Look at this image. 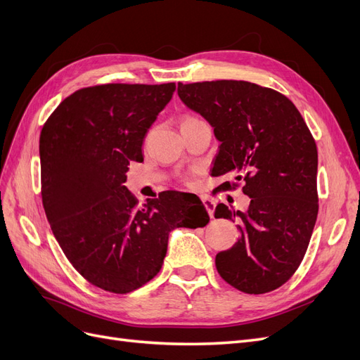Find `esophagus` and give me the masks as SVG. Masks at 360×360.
I'll return each mask as SVG.
<instances>
[{
    "instance_id": "34e87169",
    "label": "esophagus",
    "mask_w": 360,
    "mask_h": 360,
    "mask_svg": "<svg viewBox=\"0 0 360 360\" xmlns=\"http://www.w3.org/2000/svg\"><path fill=\"white\" fill-rule=\"evenodd\" d=\"M202 200H203V205H205V207H206V210H207L209 217L212 218V217H214V212H215V203L212 202L210 198H207V197H203Z\"/></svg>"
}]
</instances>
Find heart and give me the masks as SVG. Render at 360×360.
I'll use <instances>...</instances> for the list:
<instances>
[{"instance_id":"obj_1","label":"heart","mask_w":360,"mask_h":360,"mask_svg":"<svg viewBox=\"0 0 360 360\" xmlns=\"http://www.w3.org/2000/svg\"><path fill=\"white\" fill-rule=\"evenodd\" d=\"M191 120H195V117H193V115H185V117L182 118V122H181V124H184V123H187V122H191Z\"/></svg>"}]
</instances>
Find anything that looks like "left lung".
Masks as SVG:
<instances>
[{"label": "left lung", "mask_w": 360, "mask_h": 360, "mask_svg": "<svg viewBox=\"0 0 360 360\" xmlns=\"http://www.w3.org/2000/svg\"><path fill=\"white\" fill-rule=\"evenodd\" d=\"M181 101L205 117L221 142L212 175L233 173L250 197L248 212L224 203L215 218L240 219V238L217 255L219 276L245 294H265L300 267L314 229L317 148L297 106L273 89L237 79L178 83Z\"/></svg>", "instance_id": "1"}]
</instances>
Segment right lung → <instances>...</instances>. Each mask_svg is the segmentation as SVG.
Returning <instances> with one entry per match:
<instances>
[{
    "label": "right lung",
    "mask_w": 360,
    "mask_h": 360,
    "mask_svg": "<svg viewBox=\"0 0 360 360\" xmlns=\"http://www.w3.org/2000/svg\"><path fill=\"white\" fill-rule=\"evenodd\" d=\"M175 83L99 84L74 91L51 112L39 135L41 197L65 257L87 282L127 294L160 271L169 233L205 227L197 195L163 191L139 206L126 187L130 162Z\"/></svg>",
    "instance_id": "obj_1"
}]
</instances>
